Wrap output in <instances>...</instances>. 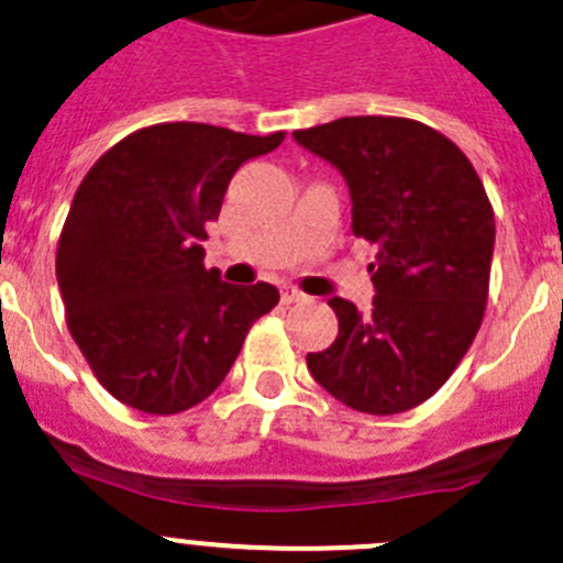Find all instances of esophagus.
I'll return each instance as SVG.
<instances>
[{
    "mask_svg": "<svg viewBox=\"0 0 563 563\" xmlns=\"http://www.w3.org/2000/svg\"><path fill=\"white\" fill-rule=\"evenodd\" d=\"M300 300H306V292H300V289L292 287V284H284L282 303H300Z\"/></svg>",
    "mask_w": 563,
    "mask_h": 563,
    "instance_id": "34e87169",
    "label": "esophagus"
}]
</instances>
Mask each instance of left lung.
<instances>
[{
    "label": "left lung",
    "instance_id": "1",
    "mask_svg": "<svg viewBox=\"0 0 563 563\" xmlns=\"http://www.w3.org/2000/svg\"><path fill=\"white\" fill-rule=\"evenodd\" d=\"M292 136L342 172L353 235L375 246L372 311L328 300L339 333L306 364L347 408L405 413L452 377L476 339L489 292L493 205L468 155L424 122L342 117Z\"/></svg>",
    "mask_w": 563,
    "mask_h": 563
}]
</instances>
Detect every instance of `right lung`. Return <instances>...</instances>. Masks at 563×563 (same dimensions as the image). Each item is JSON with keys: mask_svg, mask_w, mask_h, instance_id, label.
Listing matches in <instances>:
<instances>
[{"mask_svg": "<svg viewBox=\"0 0 563 563\" xmlns=\"http://www.w3.org/2000/svg\"><path fill=\"white\" fill-rule=\"evenodd\" d=\"M282 142L284 131L158 122L106 150L81 180L57 243L65 320L128 408L172 416L208 399L249 328L279 303L268 282H221L199 243L241 164Z\"/></svg>", "mask_w": 563, "mask_h": 563, "instance_id": "1", "label": "right lung"}]
</instances>
